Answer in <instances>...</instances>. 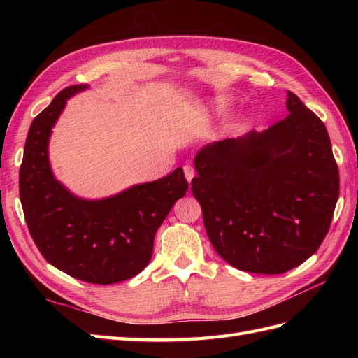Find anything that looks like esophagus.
Wrapping results in <instances>:
<instances>
[{
    "instance_id": "obj_1",
    "label": "esophagus",
    "mask_w": 358,
    "mask_h": 358,
    "mask_svg": "<svg viewBox=\"0 0 358 358\" xmlns=\"http://www.w3.org/2000/svg\"><path fill=\"white\" fill-rule=\"evenodd\" d=\"M183 173H185V178H187V180H188V183H189L191 179L194 178V175H196V170H194L192 166L185 164V166H183Z\"/></svg>"
}]
</instances>
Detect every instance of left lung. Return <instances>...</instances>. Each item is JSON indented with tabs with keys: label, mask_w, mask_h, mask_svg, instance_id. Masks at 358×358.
I'll list each match as a JSON object with an SVG mask.
<instances>
[{
	"label": "left lung",
	"mask_w": 358,
	"mask_h": 358,
	"mask_svg": "<svg viewBox=\"0 0 358 358\" xmlns=\"http://www.w3.org/2000/svg\"><path fill=\"white\" fill-rule=\"evenodd\" d=\"M289 115L262 133L203 146L191 191L206 233L233 267L279 275L317 252L339 197V170L321 119L287 92Z\"/></svg>",
	"instance_id": "1"
}]
</instances>
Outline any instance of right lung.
Segmentation results:
<instances>
[{
    "label": "right lung",
    "mask_w": 358,
    "mask_h": 358,
    "mask_svg": "<svg viewBox=\"0 0 358 358\" xmlns=\"http://www.w3.org/2000/svg\"><path fill=\"white\" fill-rule=\"evenodd\" d=\"M88 88L62 90L32 121L19 170V196L32 241L49 264L85 282L110 285L148 266L155 233L173 204L185 196L188 182L178 167L154 182L88 200L57 180L49 162L52 128L67 100Z\"/></svg>",
    "instance_id": "add662e5"
}]
</instances>
